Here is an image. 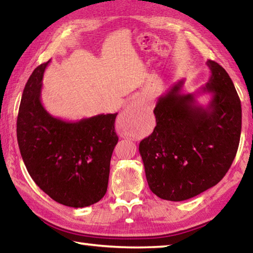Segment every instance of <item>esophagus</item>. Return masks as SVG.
<instances>
[{"label":"esophagus","mask_w":253,"mask_h":253,"mask_svg":"<svg viewBox=\"0 0 253 253\" xmlns=\"http://www.w3.org/2000/svg\"><path fill=\"white\" fill-rule=\"evenodd\" d=\"M139 113H140V106L137 105L136 102H132V104L128 105L126 108L124 109L121 116H119L118 127L122 128L125 124L134 121V119L138 116Z\"/></svg>","instance_id":"esophagus-1"}]
</instances>
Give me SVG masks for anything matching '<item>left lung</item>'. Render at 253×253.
Wrapping results in <instances>:
<instances>
[{
  "label": "left lung",
  "mask_w": 253,
  "mask_h": 253,
  "mask_svg": "<svg viewBox=\"0 0 253 253\" xmlns=\"http://www.w3.org/2000/svg\"><path fill=\"white\" fill-rule=\"evenodd\" d=\"M211 76L196 93H183L184 80L162 95L156 126L139 143L148 186L158 198L184 201L216 185L228 172L241 135V101L223 68L212 60ZM211 93L207 107L196 96Z\"/></svg>",
  "instance_id": "1"
}]
</instances>
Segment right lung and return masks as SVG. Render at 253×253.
Instances as JSON below:
<instances>
[{
    "instance_id": "add662e5",
    "label": "right lung",
    "mask_w": 253,
    "mask_h": 253,
    "mask_svg": "<svg viewBox=\"0 0 253 253\" xmlns=\"http://www.w3.org/2000/svg\"><path fill=\"white\" fill-rule=\"evenodd\" d=\"M49 62L33 70L21 98L16 122L21 156L30 176L55 202L89 207L107 192L111 155L118 143L117 113L77 122L50 115L41 102Z\"/></svg>"
}]
</instances>
